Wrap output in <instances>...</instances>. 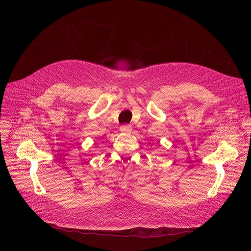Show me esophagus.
<instances>
[{"mask_svg":"<svg viewBox=\"0 0 251 251\" xmlns=\"http://www.w3.org/2000/svg\"><path fill=\"white\" fill-rule=\"evenodd\" d=\"M132 129V127H131V125H127V124H125V125H122L121 127H120V130L122 131V132H129V131Z\"/></svg>","mask_w":251,"mask_h":251,"instance_id":"34e87169","label":"esophagus"}]
</instances>
